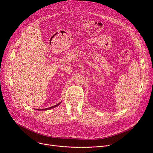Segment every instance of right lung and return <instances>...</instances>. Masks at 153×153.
Here are the masks:
<instances>
[{
	"label": "right lung",
	"mask_w": 153,
	"mask_h": 153,
	"mask_svg": "<svg viewBox=\"0 0 153 153\" xmlns=\"http://www.w3.org/2000/svg\"><path fill=\"white\" fill-rule=\"evenodd\" d=\"M61 102H60V103H59L58 104H57V105H54V106H51V107H50V108H45V109H38V110H39V111H45V110H50V109H51V108H55V107H56V106H59V105H60V103Z\"/></svg>",
	"instance_id": "right-lung-1"
}]
</instances>
